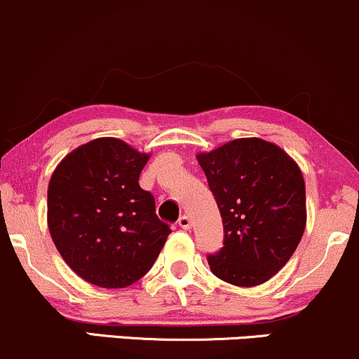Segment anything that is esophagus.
Masks as SVG:
<instances>
[{
  "label": "esophagus",
  "instance_id": "obj_1",
  "mask_svg": "<svg viewBox=\"0 0 359 359\" xmlns=\"http://www.w3.org/2000/svg\"><path fill=\"white\" fill-rule=\"evenodd\" d=\"M178 226L183 227L184 231H188L191 227V219L188 217V215H181L180 221H178Z\"/></svg>",
  "mask_w": 359,
  "mask_h": 359
}]
</instances>
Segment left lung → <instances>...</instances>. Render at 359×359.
<instances>
[{"label":"left lung","mask_w":359,"mask_h":359,"mask_svg":"<svg viewBox=\"0 0 359 359\" xmlns=\"http://www.w3.org/2000/svg\"><path fill=\"white\" fill-rule=\"evenodd\" d=\"M224 224V246L209 255L215 277L241 287L267 283L306 227V194L299 165L272 142L236 138L198 152Z\"/></svg>","instance_id":"obj_1"}]
</instances>
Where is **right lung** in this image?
I'll return each instance as SVG.
<instances>
[{
  "instance_id": "right-lung-1",
  "label": "right lung",
  "mask_w": 359,
  "mask_h": 359,
  "mask_svg": "<svg viewBox=\"0 0 359 359\" xmlns=\"http://www.w3.org/2000/svg\"><path fill=\"white\" fill-rule=\"evenodd\" d=\"M150 154L113 137L87 142L61 159L48 187L53 243L94 286H132L152 269L169 226L138 178Z\"/></svg>"
}]
</instances>
